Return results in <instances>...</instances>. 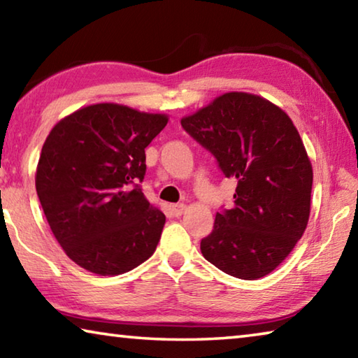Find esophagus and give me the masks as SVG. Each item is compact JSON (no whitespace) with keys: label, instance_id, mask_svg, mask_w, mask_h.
Masks as SVG:
<instances>
[{"label":"esophagus","instance_id":"34e87169","mask_svg":"<svg viewBox=\"0 0 358 358\" xmlns=\"http://www.w3.org/2000/svg\"><path fill=\"white\" fill-rule=\"evenodd\" d=\"M172 210H173L175 216H181L186 211V205L185 203H175V205H172Z\"/></svg>","mask_w":358,"mask_h":358}]
</instances>
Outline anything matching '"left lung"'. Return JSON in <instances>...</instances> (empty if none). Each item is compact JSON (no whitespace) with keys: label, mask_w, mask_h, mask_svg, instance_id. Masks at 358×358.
Returning <instances> with one entry per match:
<instances>
[{"label":"left lung","mask_w":358,"mask_h":358,"mask_svg":"<svg viewBox=\"0 0 358 358\" xmlns=\"http://www.w3.org/2000/svg\"><path fill=\"white\" fill-rule=\"evenodd\" d=\"M181 126L237 180L234 207L216 213L201 241L203 257L240 280L271 273L301 238L311 210L313 166L292 120L257 94L230 92Z\"/></svg>","instance_id":"left-lung-1"}]
</instances>
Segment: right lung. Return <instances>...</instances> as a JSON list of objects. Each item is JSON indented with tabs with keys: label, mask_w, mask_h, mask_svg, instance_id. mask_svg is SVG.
I'll list each match as a JSON object with an SVG mask.
<instances>
[{
	"label": "right lung",
	"mask_w": 358,
	"mask_h": 358,
	"mask_svg": "<svg viewBox=\"0 0 358 358\" xmlns=\"http://www.w3.org/2000/svg\"><path fill=\"white\" fill-rule=\"evenodd\" d=\"M164 113L102 102L53 126L36 169V191L71 260L101 276L126 273L153 256L166 216L143 196L145 148Z\"/></svg>",
	"instance_id": "obj_1"
}]
</instances>
